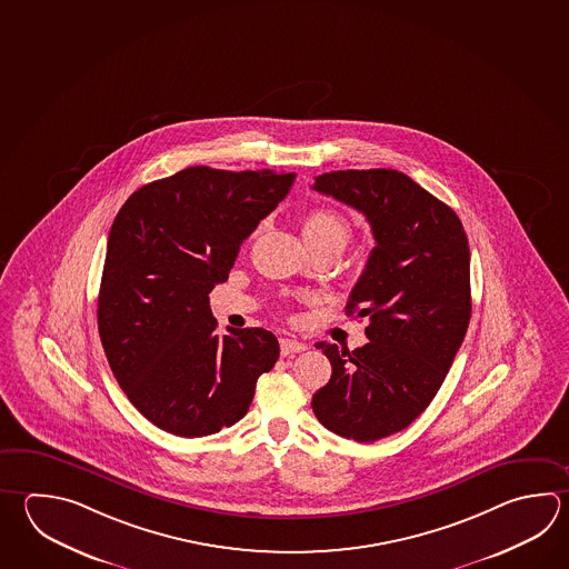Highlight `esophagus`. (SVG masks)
Listing matches in <instances>:
<instances>
[{"instance_id":"1","label":"esophagus","mask_w":569,"mask_h":569,"mask_svg":"<svg viewBox=\"0 0 569 569\" xmlns=\"http://www.w3.org/2000/svg\"><path fill=\"white\" fill-rule=\"evenodd\" d=\"M279 348H281V356L300 355V352L308 350L306 343L300 342V340H293V338H281L279 340Z\"/></svg>"}]
</instances>
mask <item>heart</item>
Wrapping results in <instances>:
<instances>
[{"label":"heart","mask_w":569,"mask_h":569,"mask_svg":"<svg viewBox=\"0 0 569 569\" xmlns=\"http://www.w3.org/2000/svg\"><path fill=\"white\" fill-rule=\"evenodd\" d=\"M301 233L308 246H333L343 249L350 241L352 229L342 213L328 207H316L303 214Z\"/></svg>","instance_id":"b5f03b06"}]
</instances>
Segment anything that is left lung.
Instances as JSON below:
<instances>
[{
	"instance_id": "1",
	"label": "left lung",
	"mask_w": 569,
	"mask_h": 569,
	"mask_svg": "<svg viewBox=\"0 0 569 569\" xmlns=\"http://www.w3.org/2000/svg\"><path fill=\"white\" fill-rule=\"evenodd\" d=\"M313 189L355 207L376 247L346 306L370 342H318L332 378L313 415L343 439L375 442L407 429L439 392L471 320V253L449 204L395 169L333 171Z\"/></svg>"
}]
</instances>
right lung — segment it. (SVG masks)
Segmentation results:
<instances>
[{
	"instance_id": "right-lung-1",
	"label": "right lung",
	"mask_w": 569,
	"mask_h": 569,
	"mask_svg": "<svg viewBox=\"0 0 569 569\" xmlns=\"http://www.w3.org/2000/svg\"><path fill=\"white\" fill-rule=\"evenodd\" d=\"M296 172L189 167L130 194L108 236L98 332L144 419L194 439L243 419L279 356L263 328L217 333L209 293Z\"/></svg>"
}]
</instances>
